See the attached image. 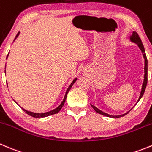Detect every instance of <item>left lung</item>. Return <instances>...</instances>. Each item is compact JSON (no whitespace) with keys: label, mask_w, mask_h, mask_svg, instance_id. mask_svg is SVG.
Listing matches in <instances>:
<instances>
[{"label":"left lung","mask_w":152,"mask_h":152,"mask_svg":"<svg viewBox=\"0 0 152 152\" xmlns=\"http://www.w3.org/2000/svg\"><path fill=\"white\" fill-rule=\"evenodd\" d=\"M130 42L137 44V46H138V47L140 48V49L141 50V52H142V54L143 58H144V61H145L144 62V80H143L142 86V89H141V91H140V97H139L138 100H137V103L139 101H140V99L142 98V97L143 96V94H144L145 90V88H146V86H147V82H148V61H147L146 55H145V49H144V46H143V44H142V42L141 39L140 38V37H139L138 34H137V32H133L132 35H130ZM91 106L92 108L95 110L97 113H99V114L102 115L106 116V117L113 118H120V117H122V116H124V115H127V113H128L129 112L132 110V109L134 108V107H133V108H131L130 110H129V111H127V113H124V114L119 115H109V114H107V113H104V112L101 111V110H100L98 108H97L96 106H93V105L91 104Z\"/></svg>","instance_id":"obj_1"}]
</instances>
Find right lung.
<instances>
[{
	"label": "right lung",
	"mask_w": 152,
	"mask_h": 152,
	"mask_svg": "<svg viewBox=\"0 0 152 152\" xmlns=\"http://www.w3.org/2000/svg\"><path fill=\"white\" fill-rule=\"evenodd\" d=\"M18 35H19V32H18V33L17 34V35H16V37H15V39H14V41H15V39H16V38L18 37ZM14 41H13V42H14ZM9 54H10V52H9V53H8L7 56V59L8 56H9ZM5 72H6V69H5ZM76 80H77V78H75V79L73 80V82H72V83H70V85H69V87H68L67 89H66V92H65L64 97V99H63V100H62V102L60 103V105H59L58 106H57L56 108L54 109V110H51V111H49V112H46V113H33V112L28 111V110H25V109H23V108H22V110H23V111H25V113H27V114L29 115H31V116H32V117H34V118H44V117H47V116H49V115H52L56 114V113H58L59 111H60L61 110L62 106H64V103H65V100H66V95H67L68 92H69V91L70 90V88H71L72 86H73V85L74 84L75 82H76ZM7 87H8V86H7ZM14 101H15V100H14ZM15 103H16V102H15ZM17 104H18V103H17Z\"/></svg>",
	"instance_id": "obj_1"
}]
</instances>
